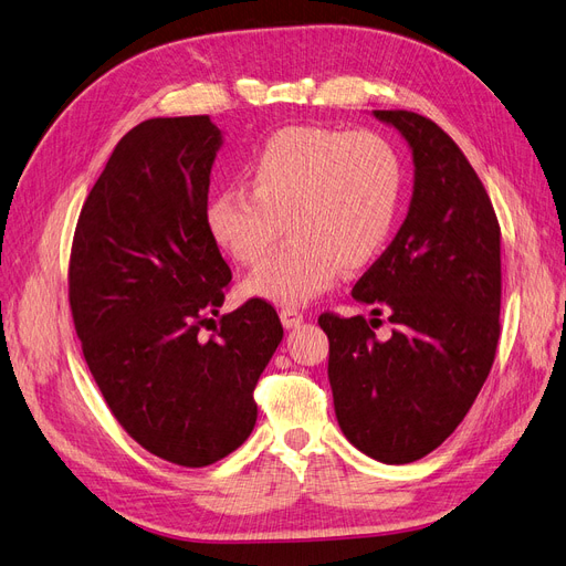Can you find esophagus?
Here are the masks:
<instances>
[{
	"mask_svg": "<svg viewBox=\"0 0 566 566\" xmlns=\"http://www.w3.org/2000/svg\"><path fill=\"white\" fill-rule=\"evenodd\" d=\"M281 323L285 329L297 327L300 323H304V314L297 308H281Z\"/></svg>",
	"mask_w": 566,
	"mask_h": 566,
	"instance_id": "obj_1",
	"label": "esophagus"
}]
</instances>
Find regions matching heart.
<instances>
[{
	"label": "heart",
	"instance_id": "heart-1",
	"mask_svg": "<svg viewBox=\"0 0 566 566\" xmlns=\"http://www.w3.org/2000/svg\"><path fill=\"white\" fill-rule=\"evenodd\" d=\"M248 182L208 201L210 237L239 264H260L281 222L292 239L245 281V292L302 306L339 276L373 262L398 218L402 164L377 133L292 126L271 135L248 166Z\"/></svg>",
	"mask_w": 566,
	"mask_h": 566
}]
</instances>
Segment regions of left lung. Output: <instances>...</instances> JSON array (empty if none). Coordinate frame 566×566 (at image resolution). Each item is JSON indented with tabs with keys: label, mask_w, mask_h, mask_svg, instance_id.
I'll return each mask as SVG.
<instances>
[{
	"label": "left lung",
	"mask_w": 566,
	"mask_h": 566,
	"mask_svg": "<svg viewBox=\"0 0 566 566\" xmlns=\"http://www.w3.org/2000/svg\"><path fill=\"white\" fill-rule=\"evenodd\" d=\"M412 149L407 218L354 285L373 321L323 314L327 377L346 440L381 463L433 452L469 415L490 375L501 314V229L478 172L438 124L405 109H375Z\"/></svg>",
	"instance_id": "1"
}]
</instances>
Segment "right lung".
I'll return each mask as SVG.
<instances>
[{
  "label": "right lung",
  "instance_id": "1",
  "mask_svg": "<svg viewBox=\"0 0 566 566\" xmlns=\"http://www.w3.org/2000/svg\"><path fill=\"white\" fill-rule=\"evenodd\" d=\"M222 130L210 116L128 130L76 222L70 308L112 415L147 452L203 469L248 440L258 379L283 339L276 308L220 314L231 271L206 224Z\"/></svg>",
  "mask_w": 566,
  "mask_h": 566
}]
</instances>
